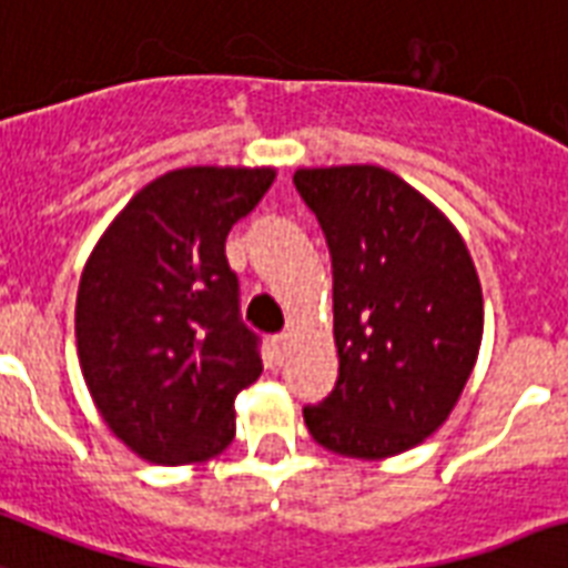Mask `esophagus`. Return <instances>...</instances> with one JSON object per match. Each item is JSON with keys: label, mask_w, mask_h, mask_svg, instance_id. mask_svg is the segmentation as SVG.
<instances>
[{"label": "esophagus", "mask_w": 568, "mask_h": 568, "mask_svg": "<svg viewBox=\"0 0 568 568\" xmlns=\"http://www.w3.org/2000/svg\"><path fill=\"white\" fill-rule=\"evenodd\" d=\"M290 334L287 331H281V334H272V346H275V352H278V355H287V348H290Z\"/></svg>", "instance_id": "1"}]
</instances>
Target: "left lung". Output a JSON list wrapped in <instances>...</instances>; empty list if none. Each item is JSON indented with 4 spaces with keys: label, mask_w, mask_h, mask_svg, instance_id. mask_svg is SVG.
<instances>
[{
    "label": "left lung",
    "mask_w": 568,
    "mask_h": 568,
    "mask_svg": "<svg viewBox=\"0 0 568 568\" xmlns=\"http://www.w3.org/2000/svg\"><path fill=\"white\" fill-rule=\"evenodd\" d=\"M334 275L337 384L305 425L320 446L375 460L448 419L478 361L484 298L452 222L381 166L298 170Z\"/></svg>",
    "instance_id": "obj_1"
}]
</instances>
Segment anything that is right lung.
I'll list each match as a JSON object with an SVG mask.
<instances>
[{
	"mask_svg": "<svg viewBox=\"0 0 568 568\" xmlns=\"http://www.w3.org/2000/svg\"><path fill=\"white\" fill-rule=\"evenodd\" d=\"M272 170H172L108 225L81 272L75 339L116 437L152 464H193L234 437V398L263 372L225 257Z\"/></svg>",
	"mask_w": 568,
	"mask_h": 568,
	"instance_id": "obj_1",
	"label": "right lung"
}]
</instances>
